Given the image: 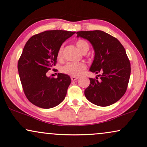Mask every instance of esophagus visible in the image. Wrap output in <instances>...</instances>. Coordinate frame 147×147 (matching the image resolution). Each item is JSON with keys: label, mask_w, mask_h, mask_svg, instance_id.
<instances>
[{"label": "esophagus", "mask_w": 147, "mask_h": 147, "mask_svg": "<svg viewBox=\"0 0 147 147\" xmlns=\"http://www.w3.org/2000/svg\"><path fill=\"white\" fill-rule=\"evenodd\" d=\"M78 77H76V76H71V80L72 81H76V80H78Z\"/></svg>", "instance_id": "34e87169"}]
</instances>
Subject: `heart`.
Returning a JSON list of instances; mask_svg holds the SVG:
<instances>
[{"mask_svg":"<svg viewBox=\"0 0 147 147\" xmlns=\"http://www.w3.org/2000/svg\"><path fill=\"white\" fill-rule=\"evenodd\" d=\"M76 46L78 49L83 53H87L89 49V45L88 42L84 40H78L76 42ZM63 46L60 47L58 52V57L61 58L63 56ZM86 68V65L83 62H69L62 67V71L63 73L72 76H78L80 75L83 71Z\"/></svg>","mask_w":147,"mask_h":147,"instance_id":"1","label":"heart"}]
</instances>
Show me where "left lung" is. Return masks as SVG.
I'll use <instances>...</instances> for the list:
<instances>
[{"label":"left lung","instance_id":"1","mask_svg":"<svg viewBox=\"0 0 147 147\" xmlns=\"http://www.w3.org/2000/svg\"><path fill=\"white\" fill-rule=\"evenodd\" d=\"M77 37L90 42L94 57L89 71L101 73L100 79L89 78L90 85L84 94L90 102L101 107L113 105L126 92L130 75V63L124 47L118 39L95 30L78 31Z\"/></svg>","mask_w":147,"mask_h":147}]
</instances>
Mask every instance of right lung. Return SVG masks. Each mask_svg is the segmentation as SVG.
I'll list each match as a JSON object with an SVG mask.
<instances>
[{
	"label": "right lung",
	"mask_w": 147,
	"mask_h": 147,
	"mask_svg": "<svg viewBox=\"0 0 147 147\" xmlns=\"http://www.w3.org/2000/svg\"><path fill=\"white\" fill-rule=\"evenodd\" d=\"M75 32L63 30L46 31L31 36L26 42L18 62L19 74L25 95L33 105L50 109L65 99L71 78L58 73L57 78L46 75L55 65L62 44Z\"/></svg>",
	"instance_id": "right-lung-1"
}]
</instances>
